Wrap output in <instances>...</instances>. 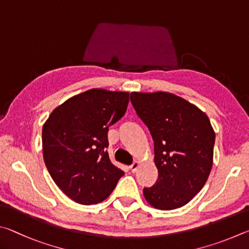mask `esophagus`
Returning a JSON list of instances; mask_svg holds the SVG:
<instances>
[{"label":"esophagus","instance_id":"1","mask_svg":"<svg viewBox=\"0 0 249 249\" xmlns=\"http://www.w3.org/2000/svg\"><path fill=\"white\" fill-rule=\"evenodd\" d=\"M138 167H139V162H133L131 165H130L129 168H130V171L134 173L138 169Z\"/></svg>","mask_w":249,"mask_h":249}]
</instances>
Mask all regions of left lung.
<instances>
[{"instance_id":"left-lung-1","label":"left lung","mask_w":249,"mask_h":249,"mask_svg":"<svg viewBox=\"0 0 249 249\" xmlns=\"http://www.w3.org/2000/svg\"><path fill=\"white\" fill-rule=\"evenodd\" d=\"M132 106L154 141L155 184L143 189L152 207L173 210L188 203L208 180L215 133L203 111L178 96L131 93Z\"/></svg>"}]
</instances>
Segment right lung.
<instances>
[{"label":"right lung","instance_id":"add662e5","mask_svg":"<svg viewBox=\"0 0 249 249\" xmlns=\"http://www.w3.org/2000/svg\"><path fill=\"white\" fill-rule=\"evenodd\" d=\"M129 93L89 89L56 107L42 128L43 160L52 179L81 204L104 201L124 171L106 149L110 125L127 110Z\"/></svg>","mask_w":249,"mask_h":249}]
</instances>
